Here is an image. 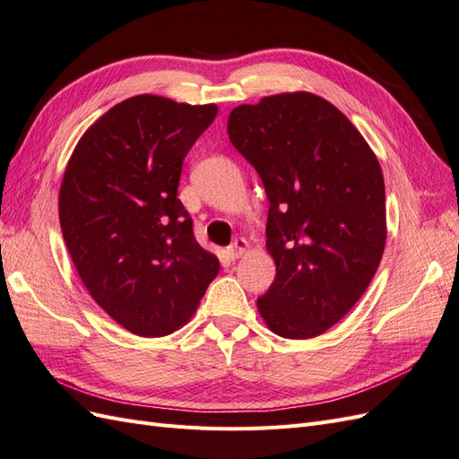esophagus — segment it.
<instances>
[{
  "instance_id": "obj_1",
  "label": "esophagus",
  "mask_w": 459,
  "mask_h": 459,
  "mask_svg": "<svg viewBox=\"0 0 459 459\" xmlns=\"http://www.w3.org/2000/svg\"><path fill=\"white\" fill-rule=\"evenodd\" d=\"M247 247H248V243L243 238H238L228 247V256L230 258H239L247 251Z\"/></svg>"
}]
</instances>
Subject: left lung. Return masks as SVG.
<instances>
[{
	"label": "left lung",
	"mask_w": 459,
	"mask_h": 459,
	"mask_svg": "<svg viewBox=\"0 0 459 459\" xmlns=\"http://www.w3.org/2000/svg\"><path fill=\"white\" fill-rule=\"evenodd\" d=\"M228 135L270 201L275 280L258 312L280 337L322 335L366 293L385 251L379 160L337 107L308 91L235 107Z\"/></svg>",
	"instance_id": "obj_1"
}]
</instances>
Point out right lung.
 Returning <instances> with one entry per match:
<instances>
[{
  "instance_id": "obj_1",
  "label": "right lung",
  "mask_w": 459,
  "mask_h": 459,
  "mask_svg": "<svg viewBox=\"0 0 459 459\" xmlns=\"http://www.w3.org/2000/svg\"><path fill=\"white\" fill-rule=\"evenodd\" d=\"M216 105L135 95L82 135L65 170L59 220L80 280L122 327L162 337L186 324L220 262L178 199L184 159Z\"/></svg>"
}]
</instances>
